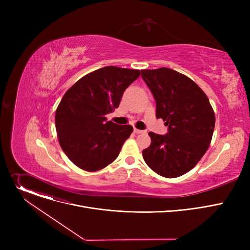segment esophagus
Wrapping results in <instances>:
<instances>
[{
  "label": "esophagus",
  "mask_w": 250,
  "mask_h": 250,
  "mask_svg": "<svg viewBox=\"0 0 250 250\" xmlns=\"http://www.w3.org/2000/svg\"><path fill=\"white\" fill-rule=\"evenodd\" d=\"M134 133H135V134H144V133H146V130L138 129V128H134Z\"/></svg>",
  "instance_id": "1"
}]
</instances>
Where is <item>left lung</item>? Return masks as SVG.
<instances>
[{"mask_svg":"<svg viewBox=\"0 0 250 250\" xmlns=\"http://www.w3.org/2000/svg\"><path fill=\"white\" fill-rule=\"evenodd\" d=\"M141 72L156 101V117L168 126L166 135L149 133L152 142L143 158L161 176H181L207 152L215 113L205 92L188 77L168 68Z\"/></svg>","mask_w":250,"mask_h":250,"instance_id":"left-lung-1","label":"left lung"}]
</instances>
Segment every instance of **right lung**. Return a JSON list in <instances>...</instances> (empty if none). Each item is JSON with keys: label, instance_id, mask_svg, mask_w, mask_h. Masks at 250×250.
Wrapping results in <instances>:
<instances>
[{"label": "right lung", "instance_id": "add662e5", "mask_svg": "<svg viewBox=\"0 0 250 250\" xmlns=\"http://www.w3.org/2000/svg\"><path fill=\"white\" fill-rule=\"evenodd\" d=\"M140 74L108 65L84 76L65 92L56 111V128L62 151L75 165L97 171L117 158L133 126L107 122L105 115L118 107Z\"/></svg>", "mask_w": 250, "mask_h": 250}]
</instances>
